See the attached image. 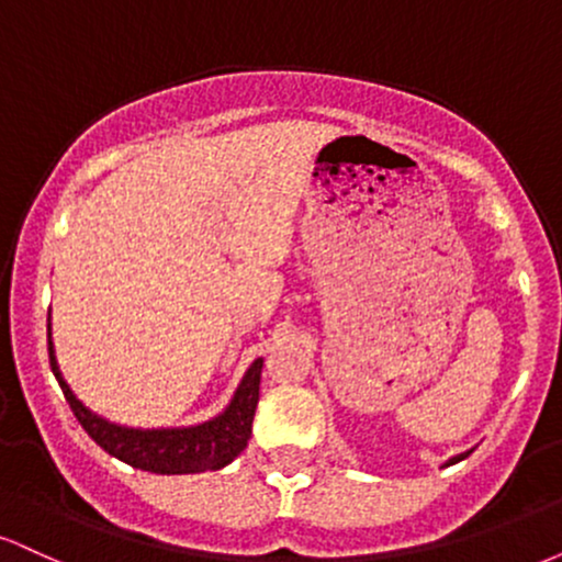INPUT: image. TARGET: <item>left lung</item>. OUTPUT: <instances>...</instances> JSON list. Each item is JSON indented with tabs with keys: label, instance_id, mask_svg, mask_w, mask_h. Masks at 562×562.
I'll list each match as a JSON object with an SVG mask.
<instances>
[{
	"label": "left lung",
	"instance_id": "obj_1",
	"mask_svg": "<svg viewBox=\"0 0 562 562\" xmlns=\"http://www.w3.org/2000/svg\"><path fill=\"white\" fill-rule=\"evenodd\" d=\"M470 451H473V449H470ZM470 451H462V454H457V457H451V460L447 462V465H454V462H460V460H465V457L470 454Z\"/></svg>",
	"mask_w": 562,
	"mask_h": 562
}]
</instances>
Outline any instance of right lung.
Returning <instances> with one entry per match:
<instances>
[{"label": "right lung", "mask_w": 562, "mask_h": 562, "mask_svg": "<svg viewBox=\"0 0 562 562\" xmlns=\"http://www.w3.org/2000/svg\"><path fill=\"white\" fill-rule=\"evenodd\" d=\"M47 338H49V364L60 383L66 402L74 409L76 420L81 428L100 443L108 454L115 460L126 462V465L147 470V473L158 475H187V473H205V470H218L229 465L240 451L248 447L250 428H254L256 404H259V383H261V367L263 359H256L248 367L240 385H237L235 396L227 404L222 415L211 417L209 423L190 425V428H126V425L108 423L105 417L94 415L87 409L68 383L63 380L60 367L55 359L53 346V327L47 322Z\"/></svg>", "instance_id": "right-lung-1"}]
</instances>
